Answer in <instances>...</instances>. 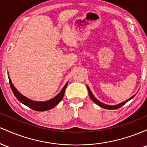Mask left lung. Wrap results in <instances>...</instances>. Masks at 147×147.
Segmentation results:
<instances>
[{
  "instance_id": "1",
  "label": "left lung",
  "mask_w": 147,
  "mask_h": 147,
  "mask_svg": "<svg viewBox=\"0 0 147 147\" xmlns=\"http://www.w3.org/2000/svg\"><path fill=\"white\" fill-rule=\"evenodd\" d=\"M87 90H88L89 94H90V98H91V99H92V100H93V101L94 102V103H95L96 104V105H99V106H100V107H101V108H105V109H108V110H115V109H118V108H121V107L122 106V105H124L125 103H127V102H128V101H129V100H131V99H132V98H133V97H134L135 96H136V94H135V95L132 96L131 97V98H128V99H127L126 100H125V101L122 102V103H119V104H117V105H110L105 104V103H102V102H100L99 100H98V99H97V98H96V97L94 96L93 95V94H92V92H91V90H90V87H89L88 86H87Z\"/></svg>"
}]
</instances>
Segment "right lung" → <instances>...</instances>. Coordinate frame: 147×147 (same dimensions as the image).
<instances>
[{"label":"right lung","instance_id":"right-lung-1","mask_svg":"<svg viewBox=\"0 0 147 147\" xmlns=\"http://www.w3.org/2000/svg\"><path fill=\"white\" fill-rule=\"evenodd\" d=\"M8 78H9V85H10L11 89L12 90L13 93H14V96H16V98H17L21 103H22L23 104H24L26 106L29 107L31 109L36 110V111H47V110H51L52 108H53L54 107L56 106L62 100V98H63L64 94H65V92L66 88H67V85H68V82L65 84V85L64 86L63 88L62 89L60 93L57 95H56L55 97L51 98L50 100H46V101H35V100H31L30 98H27L25 96L18 91L16 89V87L14 86V85L11 82V80L10 78H9V75H8Z\"/></svg>","mask_w":147,"mask_h":147}]
</instances>
